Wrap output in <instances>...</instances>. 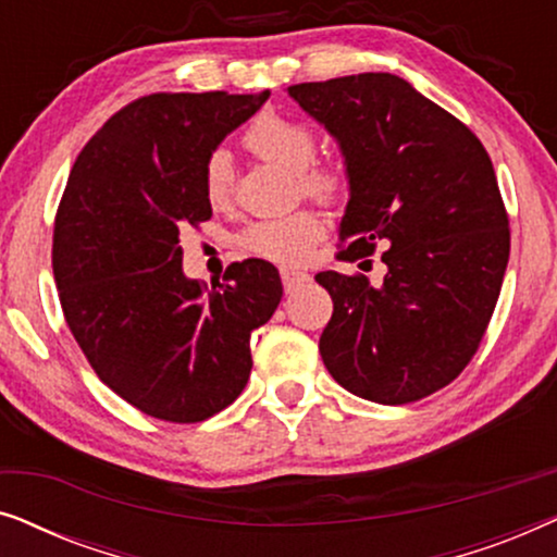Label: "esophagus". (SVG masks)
<instances>
[{
	"label": "esophagus",
	"mask_w": 557,
	"mask_h": 557,
	"mask_svg": "<svg viewBox=\"0 0 557 557\" xmlns=\"http://www.w3.org/2000/svg\"><path fill=\"white\" fill-rule=\"evenodd\" d=\"M281 281H284L286 294H292V292H296V288H299V286L307 284L309 273L296 271V269H281Z\"/></svg>",
	"instance_id": "34e87169"
}]
</instances>
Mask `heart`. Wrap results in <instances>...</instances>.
<instances>
[{
  "label": "heart",
  "mask_w": 557,
  "mask_h": 557,
  "mask_svg": "<svg viewBox=\"0 0 557 557\" xmlns=\"http://www.w3.org/2000/svg\"><path fill=\"white\" fill-rule=\"evenodd\" d=\"M246 147L265 162L281 170L299 174V187L309 197L332 202L339 200L347 189V177L337 164H317V136L301 121L286 119L281 113L265 111L253 119L243 134ZM233 159L225 149L212 151L205 162L202 189L212 208H227L233 200ZM322 218L309 210H299L286 218H271L250 225L243 235V246L250 253L269 258L284 265H299L309 258L314 243L322 238Z\"/></svg>",
  "instance_id": "1"
}]
</instances>
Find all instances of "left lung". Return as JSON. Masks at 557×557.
Returning a JSON list of instances; mask_svg holds the SVG:
<instances>
[{"mask_svg":"<svg viewBox=\"0 0 557 557\" xmlns=\"http://www.w3.org/2000/svg\"><path fill=\"white\" fill-rule=\"evenodd\" d=\"M339 144L349 200L339 261L385 246V276L317 273L334 311L319 337L352 395L403 406L459 377L479 349L509 261L492 159L459 119L391 73L288 86Z\"/></svg>","mask_w":557,"mask_h":557,"instance_id":"obj_1","label":"left lung"}]
</instances>
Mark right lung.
<instances>
[{
  "instance_id": "right-lung-1",
  "label": "right lung",
  "mask_w": 557,
  "mask_h": 557,
  "mask_svg": "<svg viewBox=\"0 0 557 557\" xmlns=\"http://www.w3.org/2000/svg\"><path fill=\"white\" fill-rule=\"evenodd\" d=\"M269 98L151 94L98 128L75 159L52 235L65 322L96 375L141 413L197 423L250 377V334L284 286L261 258L212 288L182 271L180 231L205 223V162Z\"/></svg>"
}]
</instances>
